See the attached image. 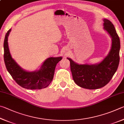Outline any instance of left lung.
I'll use <instances>...</instances> for the list:
<instances>
[{"label": "left lung", "mask_w": 124, "mask_h": 124, "mask_svg": "<svg viewBox=\"0 0 124 124\" xmlns=\"http://www.w3.org/2000/svg\"><path fill=\"white\" fill-rule=\"evenodd\" d=\"M104 29L112 38V47L108 55L99 64H78L70 58L73 79L78 85L88 89L103 87L109 83L117 70L120 60V42L114 25L107 19H103Z\"/></svg>", "instance_id": "1"}]
</instances>
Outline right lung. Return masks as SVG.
<instances>
[{
  "instance_id": "add662e5",
  "label": "right lung",
  "mask_w": 124,
  "mask_h": 124,
  "mask_svg": "<svg viewBox=\"0 0 124 124\" xmlns=\"http://www.w3.org/2000/svg\"><path fill=\"white\" fill-rule=\"evenodd\" d=\"M10 31L11 29L6 34L4 42V62L8 72L15 82L24 88L32 90L47 87L53 80L56 64L62 59V57L48 58L39 70L26 71L17 64L11 55L8 42Z\"/></svg>"
}]
</instances>
